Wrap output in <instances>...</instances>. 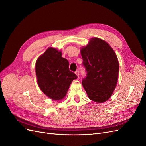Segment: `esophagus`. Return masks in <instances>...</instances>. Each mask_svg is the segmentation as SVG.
Instances as JSON below:
<instances>
[{
    "instance_id": "obj_1",
    "label": "esophagus",
    "mask_w": 146,
    "mask_h": 146,
    "mask_svg": "<svg viewBox=\"0 0 146 146\" xmlns=\"http://www.w3.org/2000/svg\"><path fill=\"white\" fill-rule=\"evenodd\" d=\"M75 74H76L77 75V76L78 77H79V72H78V70H77V71L75 72Z\"/></svg>"
}]
</instances>
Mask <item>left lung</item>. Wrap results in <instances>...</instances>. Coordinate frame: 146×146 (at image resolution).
Segmentation results:
<instances>
[{
    "label": "left lung",
    "instance_id": "1",
    "mask_svg": "<svg viewBox=\"0 0 146 146\" xmlns=\"http://www.w3.org/2000/svg\"><path fill=\"white\" fill-rule=\"evenodd\" d=\"M81 55L86 72L83 86L91 100L104 102L112 95L117 82L119 68L115 52L105 41L93 38L82 48Z\"/></svg>",
    "mask_w": 146,
    "mask_h": 146
}]
</instances>
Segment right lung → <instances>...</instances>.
<instances>
[{
  "label": "right lung",
  "instance_id": "obj_1",
  "mask_svg": "<svg viewBox=\"0 0 146 146\" xmlns=\"http://www.w3.org/2000/svg\"><path fill=\"white\" fill-rule=\"evenodd\" d=\"M39 87L53 100L63 99L70 83L77 78L69 68V61L61 56V52L48 48L38 58L35 66Z\"/></svg>",
  "mask_w": 146,
  "mask_h": 146
}]
</instances>
